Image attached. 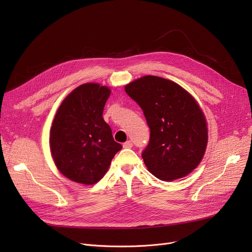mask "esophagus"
<instances>
[{"instance_id":"1","label":"esophagus","mask_w":252,"mask_h":252,"mask_svg":"<svg viewBox=\"0 0 252 252\" xmlns=\"http://www.w3.org/2000/svg\"><path fill=\"white\" fill-rule=\"evenodd\" d=\"M124 147H125V148H131V147H133V142H131L130 140L125 142V143H124Z\"/></svg>"}]
</instances>
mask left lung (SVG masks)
I'll return each mask as SVG.
<instances>
[{"label": "left lung", "mask_w": 252, "mask_h": 252, "mask_svg": "<svg viewBox=\"0 0 252 252\" xmlns=\"http://www.w3.org/2000/svg\"><path fill=\"white\" fill-rule=\"evenodd\" d=\"M126 94L142 108L150 139L142 157L161 181H174L196 168L204 155V114L187 91L168 79L147 75L128 84Z\"/></svg>", "instance_id": "8db88e82"}]
</instances>
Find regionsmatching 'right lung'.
Returning <instances> with one entry per match:
<instances>
[{"instance_id": "1", "label": "right lung", "mask_w": 252, "mask_h": 252, "mask_svg": "<svg viewBox=\"0 0 252 252\" xmlns=\"http://www.w3.org/2000/svg\"><path fill=\"white\" fill-rule=\"evenodd\" d=\"M110 90L98 84L77 87L64 99L51 127L50 147L60 173L79 184L99 182L123 148L103 119Z\"/></svg>"}]
</instances>
